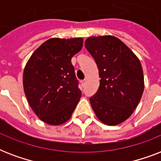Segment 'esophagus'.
Masks as SVG:
<instances>
[{
	"mask_svg": "<svg viewBox=\"0 0 161 161\" xmlns=\"http://www.w3.org/2000/svg\"><path fill=\"white\" fill-rule=\"evenodd\" d=\"M81 83H82V85H83V87H84L86 84V80L85 79H83V80L81 81Z\"/></svg>",
	"mask_w": 161,
	"mask_h": 161,
	"instance_id": "1",
	"label": "esophagus"
}]
</instances>
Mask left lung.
<instances>
[{
  "mask_svg": "<svg viewBox=\"0 0 161 161\" xmlns=\"http://www.w3.org/2000/svg\"><path fill=\"white\" fill-rule=\"evenodd\" d=\"M85 47L95 60L99 87L90 97L96 116L107 125L126 120L140 103L144 92V75L140 60L119 38L91 36Z\"/></svg>",
  "mask_w": 161,
  "mask_h": 161,
  "instance_id": "1",
  "label": "left lung"
}]
</instances>
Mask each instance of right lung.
Returning a JSON list of instances; mask_svg holds the SVG:
<instances>
[{
	"label": "right lung",
	"instance_id": "add662e5",
	"mask_svg": "<svg viewBox=\"0 0 161 161\" xmlns=\"http://www.w3.org/2000/svg\"><path fill=\"white\" fill-rule=\"evenodd\" d=\"M83 39L52 38L34 52L23 72V88L29 104L43 122L68 121L81 97L71 59L83 47Z\"/></svg>",
	"mask_w": 161,
	"mask_h": 161
}]
</instances>
